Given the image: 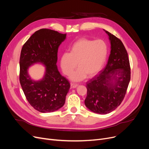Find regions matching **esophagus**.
I'll list each match as a JSON object with an SVG mask.
<instances>
[{"label":"esophagus","mask_w":149,"mask_h":149,"mask_svg":"<svg viewBox=\"0 0 149 149\" xmlns=\"http://www.w3.org/2000/svg\"><path fill=\"white\" fill-rule=\"evenodd\" d=\"M77 86H78V84L74 83H70V87L72 88H76Z\"/></svg>","instance_id":"34e87169"}]
</instances>
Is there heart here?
Returning <instances> with one entry per match:
<instances>
[{"label":"heart","mask_w":149,"mask_h":149,"mask_svg":"<svg viewBox=\"0 0 149 149\" xmlns=\"http://www.w3.org/2000/svg\"><path fill=\"white\" fill-rule=\"evenodd\" d=\"M107 53V45L103 41L80 38L71 46L70 53L62 55L60 60L61 69L64 74L70 76L76 69L77 64L79 69L71 79L74 81H80L86 76L92 77L102 69Z\"/></svg>","instance_id":"obj_1"}]
</instances>
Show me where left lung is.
I'll return each instance as SVG.
<instances>
[{"instance_id": "obj_1", "label": "left lung", "mask_w": 149, "mask_h": 149, "mask_svg": "<svg viewBox=\"0 0 149 149\" xmlns=\"http://www.w3.org/2000/svg\"><path fill=\"white\" fill-rule=\"evenodd\" d=\"M111 42V54L101 72L86 83V107L94 113L107 114L124 100L130 80L128 53L120 39L105 31Z\"/></svg>"}]
</instances>
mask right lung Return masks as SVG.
I'll use <instances>...</instances> for the list:
<instances>
[{"mask_svg":"<svg viewBox=\"0 0 149 149\" xmlns=\"http://www.w3.org/2000/svg\"><path fill=\"white\" fill-rule=\"evenodd\" d=\"M66 33L47 29L39 30L23 45L19 64V81L27 101L41 113L54 112L65 103L70 87L69 81L57 69V52ZM40 62L47 67L40 81H32L27 72L31 64Z\"/></svg>","mask_w":149,"mask_h":149,"instance_id":"add662e5","label":"right lung"}]
</instances>
